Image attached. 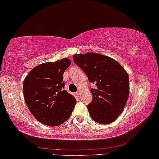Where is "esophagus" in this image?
<instances>
[{"mask_svg": "<svg viewBox=\"0 0 159 159\" xmlns=\"http://www.w3.org/2000/svg\"><path fill=\"white\" fill-rule=\"evenodd\" d=\"M76 95H77L78 96H79L80 95H81V92H80V91H78V92L76 93Z\"/></svg>", "mask_w": 159, "mask_h": 159, "instance_id": "obj_1", "label": "esophagus"}]
</instances>
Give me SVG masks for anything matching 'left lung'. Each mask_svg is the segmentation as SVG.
Listing matches in <instances>:
<instances>
[{
  "label": "left lung",
  "mask_w": 159,
  "mask_h": 159,
  "mask_svg": "<svg viewBox=\"0 0 159 159\" xmlns=\"http://www.w3.org/2000/svg\"><path fill=\"white\" fill-rule=\"evenodd\" d=\"M73 61L87 75L90 82L92 102L87 105L91 118L99 124H109L123 112L129 94V78L126 71L113 58L97 54H75Z\"/></svg>",
  "instance_id": "8db88e82"
}]
</instances>
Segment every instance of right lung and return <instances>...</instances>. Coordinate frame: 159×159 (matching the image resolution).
Here are the masks:
<instances>
[{"instance_id":"obj_1","label":"right lung","mask_w":159,"mask_h":159,"mask_svg":"<svg viewBox=\"0 0 159 159\" xmlns=\"http://www.w3.org/2000/svg\"><path fill=\"white\" fill-rule=\"evenodd\" d=\"M71 64L67 58L36 66L23 83L25 102L39 123L57 126L72 114L76 99L64 90L63 75Z\"/></svg>"}]
</instances>
